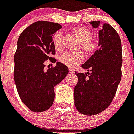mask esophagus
Returning a JSON list of instances; mask_svg holds the SVG:
<instances>
[{"mask_svg": "<svg viewBox=\"0 0 134 134\" xmlns=\"http://www.w3.org/2000/svg\"><path fill=\"white\" fill-rule=\"evenodd\" d=\"M69 73H70V74H74V71L72 69H69Z\"/></svg>", "mask_w": 134, "mask_h": 134, "instance_id": "obj_1", "label": "esophagus"}]
</instances>
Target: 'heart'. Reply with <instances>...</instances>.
Here are the masks:
<instances>
[{"mask_svg":"<svg viewBox=\"0 0 134 134\" xmlns=\"http://www.w3.org/2000/svg\"><path fill=\"white\" fill-rule=\"evenodd\" d=\"M72 33L81 41L80 47L88 55L92 56L98 50V42L92 38L93 34L90 29L84 26H77L73 28ZM62 38L63 34L60 31L56 32L52 37V43L57 51L63 49ZM84 59L85 55L82 52H69L60 56L59 60L62 64L69 68H75L80 65Z\"/></svg>","mask_w":134,"mask_h":134,"instance_id":"b5f03b06","label":"heart"}]
</instances>
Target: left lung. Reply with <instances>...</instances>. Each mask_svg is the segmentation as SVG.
Masks as SVG:
<instances>
[{"label":"left lung","instance_id":"left-lung-1","mask_svg":"<svg viewBox=\"0 0 134 134\" xmlns=\"http://www.w3.org/2000/svg\"><path fill=\"white\" fill-rule=\"evenodd\" d=\"M98 27L100 21H91ZM100 47L82 65L87 74H75L78 82L74 88V104L77 110L93 116L106 109L112 102L121 80L122 64L120 38L113 27L105 23L99 30Z\"/></svg>","mask_w":134,"mask_h":134}]
</instances>
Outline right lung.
Returning a JSON list of instances; mask_svg holds the SVG:
<instances>
[{"label": "right lung", "mask_w": 134, "mask_h": 134, "mask_svg": "<svg viewBox=\"0 0 134 134\" xmlns=\"http://www.w3.org/2000/svg\"><path fill=\"white\" fill-rule=\"evenodd\" d=\"M58 23L37 21L20 34L14 54V78L22 102L32 111L47 110L54 103V86L67 76L69 69L61 63L45 69L44 62L56 60L53 34L61 28Z\"/></svg>", "instance_id": "add662e5"}]
</instances>
